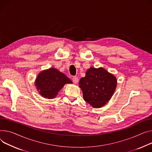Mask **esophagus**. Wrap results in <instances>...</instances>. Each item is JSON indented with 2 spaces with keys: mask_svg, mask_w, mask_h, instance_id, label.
<instances>
[{
  "mask_svg": "<svg viewBox=\"0 0 152 152\" xmlns=\"http://www.w3.org/2000/svg\"><path fill=\"white\" fill-rule=\"evenodd\" d=\"M72 80H73V81L75 84H77L79 81V79L77 76H73V78H72Z\"/></svg>",
  "mask_w": 152,
  "mask_h": 152,
  "instance_id": "1",
  "label": "esophagus"
}]
</instances>
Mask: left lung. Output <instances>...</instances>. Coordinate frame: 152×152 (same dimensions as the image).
I'll return each instance as SVG.
<instances>
[{"label": "left lung", "mask_w": 152, "mask_h": 152, "mask_svg": "<svg viewBox=\"0 0 152 152\" xmlns=\"http://www.w3.org/2000/svg\"><path fill=\"white\" fill-rule=\"evenodd\" d=\"M84 99L95 108L104 106L114 94L117 79L103 68L91 67L79 80Z\"/></svg>", "instance_id": "8db88e82"}]
</instances>
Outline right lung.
Here are the masks:
<instances>
[{
    "label": "right lung",
    "mask_w": 152,
    "mask_h": 152,
    "mask_svg": "<svg viewBox=\"0 0 152 152\" xmlns=\"http://www.w3.org/2000/svg\"><path fill=\"white\" fill-rule=\"evenodd\" d=\"M72 83L67 76L55 68L43 71L37 76L35 86L42 96L53 99L65 84Z\"/></svg>",
    "instance_id": "obj_1"
}]
</instances>
